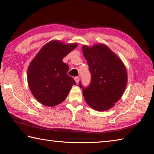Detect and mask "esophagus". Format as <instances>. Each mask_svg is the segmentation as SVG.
Instances as JSON below:
<instances>
[{"mask_svg": "<svg viewBox=\"0 0 154 154\" xmlns=\"http://www.w3.org/2000/svg\"><path fill=\"white\" fill-rule=\"evenodd\" d=\"M74 80H75V82H76V83H78L79 80H80V78H79L78 76H76V77H74Z\"/></svg>", "mask_w": 154, "mask_h": 154, "instance_id": "obj_1", "label": "esophagus"}]
</instances>
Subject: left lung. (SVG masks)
Segmentation results:
<instances>
[{
    "instance_id": "1",
    "label": "left lung",
    "mask_w": 154,
    "mask_h": 154,
    "mask_svg": "<svg viewBox=\"0 0 154 154\" xmlns=\"http://www.w3.org/2000/svg\"><path fill=\"white\" fill-rule=\"evenodd\" d=\"M83 54L89 67L91 83L87 87L79 85L87 103L97 111L114 106L122 96L127 83V71L120 58L103 44L92 47L83 45Z\"/></svg>"
}]
</instances>
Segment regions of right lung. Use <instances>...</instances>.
I'll list each match as a JSON object with an SVG mask.
<instances>
[{
  "label": "right lung",
  "mask_w": 154,
  "mask_h": 154,
  "mask_svg": "<svg viewBox=\"0 0 154 154\" xmlns=\"http://www.w3.org/2000/svg\"><path fill=\"white\" fill-rule=\"evenodd\" d=\"M77 43L65 44L51 41L41 48L27 70V82L32 95L40 103L54 106L66 99L76 83L69 76L68 65L62 59L75 49Z\"/></svg>",
  "instance_id": "1"
}]
</instances>
